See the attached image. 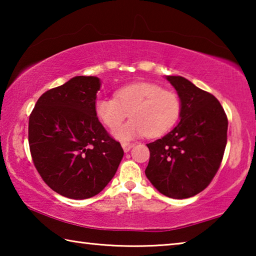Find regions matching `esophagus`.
Masks as SVG:
<instances>
[{"instance_id": "34e87169", "label": "esophagus", "mask_w": 256, "mask_h": 256, "mask_svg": "<svg viewBox=\"0 0 256 256\" xmlns=\"http://www.w3.org/2000/svg\"><path fill=\"white\" fill-rule=\"evenodd\" d=\"M122 146L125 152H128L131 150L132 146H134V144H128V142H122Z\"/></svg>"}]
</instances>
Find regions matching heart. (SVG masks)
<instances>
[{
	"label": "heart",
	"mask_w": 256,
	"mask_h": 256,
	"mask_svg": "<svg viewBox=\"0 0 256 256\" xmlns=\"http://www.w3.org/2000/svg\"><path fill=\"white\" fill-rule=\"evenodd\" d=\"M182 102L178 94L154 84H133L115 92V97L99 96L94 100V112L106 128H118L128 118L132 120L114 132L120 140L146 136H164L178 120Z\"/></svg>",
	"instance_id": "1"
}]
</instances>
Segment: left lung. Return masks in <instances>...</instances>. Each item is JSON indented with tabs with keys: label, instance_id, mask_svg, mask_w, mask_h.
I'll return each instance as SVG.
<instances>
[{
	"label": "left lung",
	"instance_id": "left-lung-1",
	"mask_svg": "<svg viewBox=\"0 0 256 256\" xmlns=\"http://www.w3.org/2000/svg\"><path fill=\"white\" fill-rule=\"evenodd\" d=\"M178 94V125L148 144L146 175L160 193L188 198L202 192L214 180L227 144L228 120L222 104L183 76H166Z\"/></svg>",
	"mask_w": 256,
	"mask_h": 256
}]
</instances>
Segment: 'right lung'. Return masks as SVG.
Wrapping results in <instances>:
<instances>
[{
	"instance_id": "right-lung-1",
	"label": "right lung",
	"mask_w": 256,
	"mask_h": 256,
	"mask_svg": "<svg viewBox=\"0 0 256 256\" xmlns=\"http://www.w3.org/2000/svg\"><path fill=\"white\" fill-rule=\"evenodd\" d=\"M100 89L96 76H74L42 94L29 116L32 162L60 196H97L114 177L124 151L94 112Z\"/></svg>"
}]
</instances>
